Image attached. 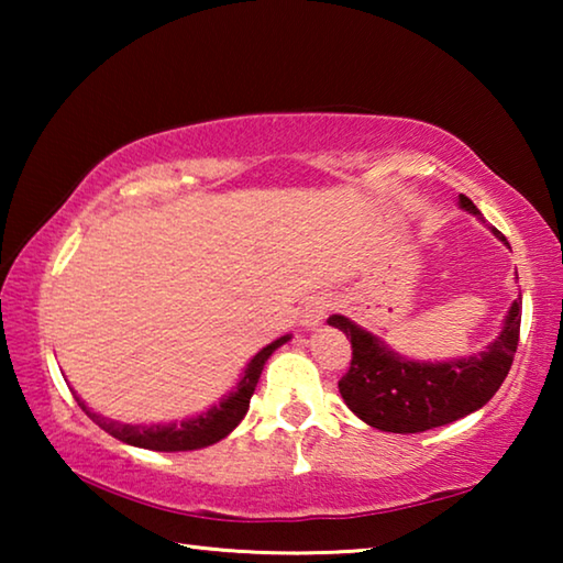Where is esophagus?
Segmentation results:
<instances>
[{"label": "esophagus", "mask_w": 563, "mask_h": 563, "mask_svg": "<svg viewBox=\"0 0 563 563\" xmlns=\"http://www.w3.org/2000/svg\"><path fill=\"white\" fill-rule=\"evenodd\" d=\"M330 298L325 292H320V295H316V298H310L308 302H305V308H302V316H300V325L305 328V330H316L322 320H325V316H328V310H330Z\"/></svg>", "instance_id": "1"}]
</instances>
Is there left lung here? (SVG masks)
I'll use <instances>...</instances> for the list:
<instances>
[{
	"label": "left lung",
	"mask_w": 563,
	"mask_h": 563,
	"mask_svg": "<svg viewBox=\"0 0 563 563\" xmlns=\"http://www.w3.org/2000/svg\"><path fill=\"white\" fill-rule=\"evenodd\" d=\"M460 208L484 221L466 196H460ZM492 233L507 243L497 228ZM328 325L345 332L352 345L350 369L338 383L345 405L375 430L415 434L456 422L497 395L519 345L521 292L504 316L499 335L470 357L409 360L347 316H330Z\"/></svg>",
	"instance_id": "1"
}]
</instances>
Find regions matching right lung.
Listing matches in <instances>:
<instances>
[{
  "instance_id": "add662e5",
  "label": "right lung",
  "mask_w": 563,
  "mask_h": 563,
  "mask_svg": "<svg viewBox=\"0 0 563 563\" xmlns=\"http://www.w3.org/2000/svg\"><path fill=\"white\" fill-rule=\"evenodd\" d=\"M292 335H280L273 340L271 345L255 352L247 362L241 379H238L231 393H225L216 405L203 409L201 415L180 419V422H154V424H123L117 419H109L93 409L87 407V402L74 393L76 402L87 412L93 422H97L103 432L117 437L119 442L141 446V450H154V452H190V450H203V446H211L221 442L223 437L231 434L241 419L245 417L247 407H251V397L255 393V385H258L261 373L265 362L273 355L275 350L285 345Z\"/></svg>"
}]
</instances>
